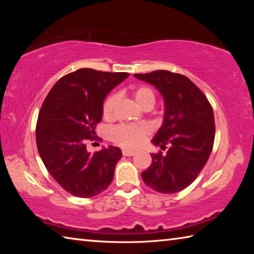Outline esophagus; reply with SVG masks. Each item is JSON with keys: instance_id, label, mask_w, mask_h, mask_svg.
<instances>
[{"instance_id": "1", "label": "esophagus", "mask_w": 254, "mask_h": 254, "mask_svg": "<svg viewBox=\"0 0 254 254\" xmlns=\"http://www.w3.org/2000/svg\"><path fill=\"white\" fill-rule=\"evenodd\" d=\"M122 153H123V156H126V157H132V156H134V152H133V151H128V150H123Z\"/></svg>"}]
</instances>
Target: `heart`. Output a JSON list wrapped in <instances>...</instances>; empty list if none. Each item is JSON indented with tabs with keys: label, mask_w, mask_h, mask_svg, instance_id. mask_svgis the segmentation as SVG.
Instances as JSON below:
<instances>
[{
	"label": "heart",
	"mask_w": 254,
	"mask_h": 254,
	"mask_svg": "<svg viewBox=\"0 0 254 254\" xmlns=\"http://www.w3.org/2000/svg\"><path fill=\"white\" fill-rule=\"evenodd\" d=\"M132 97L136 105L144 111L151 110L156 104V94L148 86H137L132 91ZM118 103V96L112 94L106 98L103 104V117L111 119L113 117L115 106ZM149 134V128L145 126H130L121 124L112 128L111 139L120 147L126 149H136L142 144Z\"/></svg>",
	"instance_id": "heart-1"
}]
</instances>
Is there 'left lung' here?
Segmentation results:
<instances>
[{
	"label": "left lung",
	"mask_w": 254,
	"mask_h": 254,
	"mask_svg": "<svg viewBox=\"0 0 254 254\" xmlns=\"http://www.w3.org/2000/svg\"><path fill=\"white\" fill-rule=\"evenodd\" d=\"M153 85L165 101L163 123L152 143L169 149L152 153V162L141 176L144 184L162 194L188 187L199 175L212 152L215 121L212 105L204 93L188 78L168 70L135 74Z\"/></svg>",
	"instance_id": "1"
}]
</instances>
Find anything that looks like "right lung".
<instances>
[{
	"instance_id": "add662e5",
	"label": "right lung",
	"mask_w": 254,
	"mask_h": 254,
	"mask_svg": "<svg viewBox=\"0 0 254 254\" xmlns=\"http://www.w3.org/2000/svg\"><path fill=\"white\" fill-rule=\"evenodd\" d=\"M127 76L81 68L62 77L42 103L36 127L38 151L49 174L71 195L96 196L113 180L121 150L110 145L92 154L86 141L96 134L106 95Z\"/></svg>"
}]
</instances>
